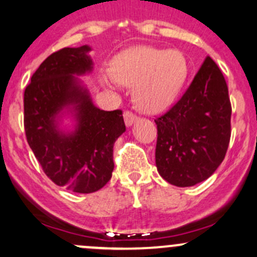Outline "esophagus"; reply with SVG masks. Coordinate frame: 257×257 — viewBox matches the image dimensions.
Wrapping results in <instances>:
<instances>
[{
	"label": "esophagus",
	"instance_id": "obj_1",
	"mask_svg": "<svg viewBox=\"0 0 257 257\" xmlns=\"http://www.w3.org/2000/svg\"><path fill=\"white\" fill-rule=\"evenodd\" d=\"M123 118H125L126 126H132L137 120H139V117H137L135 114H132L131 111L123 112Z\"/></svg>",
	"mask_w": 257,
	"mask_h": 257
}]
</instances>
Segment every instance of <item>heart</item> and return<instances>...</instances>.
Segmentation results:
<instances>
[{
	"mask_svg": "<svg viewBox=\"0 0 257 257\" xmlns=\"http://www.w3.org/2000/svg\"><path fill=\"white\" fill-rule=\"evenodd\" d=\"M189 76V62L180 50L137 46L112 59L111 71L99 74L107 88L134 87V101L147 114H161L175 103Z\"/></svg>",
	"mask_w": 257,
	"mask_h": 257,
	"instance_id": "obj_1",
	"label": "heart"
}]
</instances>
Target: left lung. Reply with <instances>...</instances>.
Here are the masks:
<instances>
[{
	"instance_id": "left-lung-1",
	"label": "left lung",
	"mask_w": 257,
	"mask_h": 257,
	"mask_svg": "<svg viewBox=\"0 0 257 257\" xmlns=\"http://www.w3.org/2000/svg\"><path fill=\"white\" fill-rule=\"evenodd\" d=\"M231 106L222 72L206 57L185 94L156 118V165L179 187L206 180L220 165L230 140Z\"/></svg>"
}]
</instances>
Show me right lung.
Instances as JSON below:
<instances>
[{
	"label": "right lung",
	"instance_id": "1",
	"mask_svg": "<svg viewBox=\"0 0 257 257\" xmlns=\"http://www.w3.org/2000/svg\"><path fill=\"white\" fill-rule=\"evenodd\" d=\"M90 46L51 54L24 92V128L44 173L59 186L78 194L100 190L114 170V143L126 131L122 111L93 104L79 76L93 71ZM73 117L72 130L61 127Z\"/></svg>",
	"mask_w": 257,
	"mask_h": 257
}]
</instances>
